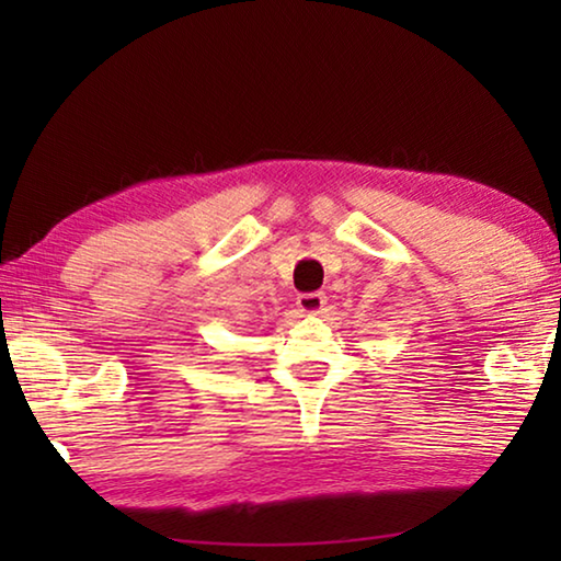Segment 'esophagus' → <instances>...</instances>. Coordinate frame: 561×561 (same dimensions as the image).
Returning a JSON list of instances; mask_svg holds the SVG:
<instances>
[{
    "mask_svg": "<svg viewBox=\"0 0 561 561\" xmlns=\"http://www.w3.org/2000/svg\"><path fill=\"white\" fill-rule=\"evenodd\" d=\"M327 297L321 291H309V294H299L297 297V307L304 314H319L321 309H324Z\"/></svg>",
    "mask_w": 561,
    "mask_h": 561,
    "instance_id": "esophagus-1",
    "label": "esophagus"
}]
</instances>
